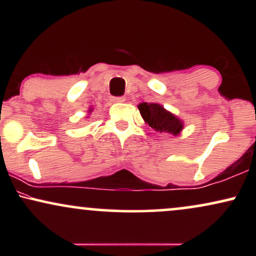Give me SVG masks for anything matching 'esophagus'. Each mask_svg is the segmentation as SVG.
Returning a JSON list of instances; mask_svg holds the SVG:
<instances>
[{"label": "esophagus", "mask_w": 256, "mask_h": 256, "mask_svg": "<svg viewBox=\"0 0 256 256\" xmlns=\"http://www.w3.org/2000/svg\"><path fill=\"white\" fill-rule=\"evenodd\" d=\"M125 100H126V98L125 96H119V98H112V102H125Z\"/></svg>", "instance_id": "obj_1"}]
</instances>
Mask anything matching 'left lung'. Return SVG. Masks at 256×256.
<instances>
[{
	"mask_svg": "<svg viewBox=\"0 0 256 256\" xmlns=\"http://www.w3.org/2000/svg\"><path fill=\"white\" fill-rule=\"evenodd\" d=\"M138 110L146 124H148L154 130L168 132L174 136H177L183 130V122L171 112L166 110L161 104L143 102L138 104Z\"/></svg>",
	"mask_w": 256,
	"mask_h": 256,
	"instance_id": "obj_1",
	"label": "left lung"
}]
</instances>
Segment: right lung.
<instances>
[{"label":"right lung","mask_w":256,"mask_h":256,"mask_svg":"<svg viewBox=\"0 0 256 256\" xmlns=\"http://www.w3.org/2000/svg\"><path fill=\"white\" fill-rule=\"evenodd\" d=\"M90 112H91V110H90Z\"/></svg>","instance_id":"right-lung-1"}]
</instances>
